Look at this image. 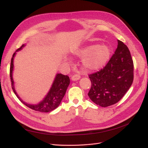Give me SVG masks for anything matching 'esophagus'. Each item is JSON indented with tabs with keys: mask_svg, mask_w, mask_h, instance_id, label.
<instances>
[{
	"mask_svg": "<svg viewBox=\"0 0 148 148\" xmlns=\"http://www.w3.org/2000/svg\"><path fill=\"white\" fill-rule=\"evenodd\" d=\"M79 78H80V76L78 74L74 75L71 77V79H72L73 81H77V80L79 79Z\"/></svg>",
	"mask_w": 148,
	"mask_h": 148,
	"instance_id": "esophagus-1",
	"label": "esophagus"
}]
</instances>
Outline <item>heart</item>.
<instances>
[{"mask_svg": "<svg viewBox=\"0 0 148 148\" xmlns=\"http://www.w3.org/2000/svg\"><path fill=\"white\" fill-rule=\"evenodd\" d=\"M110 49L106 45H91L80 49L75 55L83 58V65L89 70H97L104 66L109 59Z\"/></svg>", "mask_w": 148, "mask_h": 148, "instance_id": "heart-1", "label": "heart"}]
</instances>
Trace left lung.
Segmentation results:
<instances>
[{
  "mask_svg": "<svg viewBox=\"0 0 148 148\" xmlns=\"http://www.w3.org/2000/svg\"><path fill=\"white\" fill-rule=\"evenodd\" d=\"M117 48L103 69L89 75L91 88L88 96L96 104L106 107L118 102L133 81V62L128 47L117 40Z\"/></svg>",
  "mask_w": 148,
  "mask_h": 148,
  "instance_id": "obj_1",
  "label": "left lung"
}]
</instances>
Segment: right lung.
<instances>
[{"label": "right lung", "instance_id": "add662e5", "mask_svg": "<svg viewBox=\"0 0 148 148\" xmlns=\"http://www.w3.org/2000/svg\"><path fill=\"white\" fill-rule=\"evenodd\" d=\"M25 46L26 44H23L20 48L17 49L16 52L13 53L11 59L10 76L12 89L16 97L25 106L29 107L31 109L41 112H51L56 109L60 105L62 99H63L65 95L66 89L70 84V78L66 75H64L61 73H57L50 89H49L47 95L43 98V99L41 101L35 104H29V103L23 101L18 95L15 89L14 81H13V69H14L13 60H14V57L16 53V52L21 51Z\"/></svg>", "mask_w": 148, "mask_h": 148}]
</instances>
